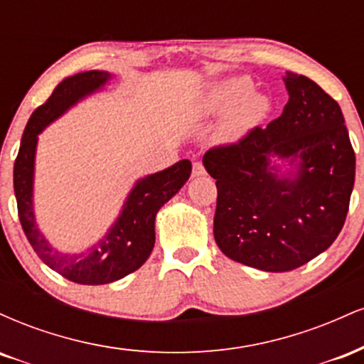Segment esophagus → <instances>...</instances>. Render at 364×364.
Returning <instances> with one entry per match:
<instances>
[{"instance_id":"34e87169","label":"esophagus","mask_w":364,"mask_h":364,"mask_svg":"<svg viewBox=\"0 0 364 364\" xmlns=\"http://www.w3.org/2000/svg\"><path fill=\"white\" fill-rule=\"evenodd\" d=\"M205 174H207L205 168H203V166L200 164V162H195V164H193V171H191V176H193V178H200V176H205Z\"/></svg>"}]
</instances>
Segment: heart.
I'll list each match as a JSON object with an SVG mask.
<instances>
[{
	"mask_svg": "<svg viewBox=\"0 0 364 364\" xmlns=\"http://www.w3.org/2000/svg\"><path fill=\"white\" fill-rule=\"evenodd\" d=\"M250 92L252 82L243 77L228 78L208 90L203 99V111L208 114L225 111L214 133L219 144H236L245 139L270 112V99Z\"/></svg>",
	"mask_w": 364,
	"mask_h": 364,
	"instance_id": "b5f03b06",
	"label": "heart"
}]
</instances>
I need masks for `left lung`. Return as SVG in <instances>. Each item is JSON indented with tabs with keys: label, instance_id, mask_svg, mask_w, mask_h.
Segmentation results:
<instances>
[{
	"label": "left lung",
	"instance_id": "1",
	"mask_svg": "<svg viewBox=\"0 0 364 364\" xmlns=\"http://www.w3.org/2000/svg\"><path fill=\"white\" fill-rule=\"evenodd\" d=\"M284 82L289 101L277 119L203 156L217 179V246L265 272L298 269L336 241L356 174L339 104L304 75L286 72ZM274 156L295 166L289 177Z\"/></svg>",
	"mask_w": 364,
	"mask_h": 364
}]
</instances>
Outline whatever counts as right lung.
Instances as JSON below:
<instances>
[{
    "mask_svg": "<svg viewBox=\"0 0 364 364\" xmlns=\"http://www.w3.org/2000/svg\"><path fill=\"white\" fill-rule=\"evenodd\" d=\"M109 78V73L99 70L65 78L53 90L51 97L32 112L23 129L14 168L18 219L28 243L49 269L56 270L68 281L85 286L119 281L147 262L156 243V215L159 208L181 190L191 174V162L183 159L168 169L139 179L107 235L87 252L63 253L49 245L37 228L32 205L37 135L80 99L106 85Z\"/></svg>",
    "mask_w": 364,
    "mask_h": 364,
    "instance_id": "right-lung-1",
    "label": "right lung"
}]
</instances>
